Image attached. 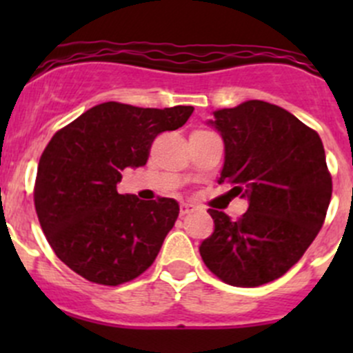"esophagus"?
Masks as SVG:
<instances>
[{
	"mask_svg": "<svg viewBox=\"0 0 353 353\" xmlns=\"http://www.w3.org/2000/svg\"><path fill=\"white\" fill-rule=\"evenodd\" d=\"M196 210V206L193 205V203H188V201H183L181 203V215H186V213H191Z\"/></svg>",
	"mask_w": 353,
	"mask_h": 353,
	"instance_id": "34e87169",
	"label": "esophagus"
}]
</instances>
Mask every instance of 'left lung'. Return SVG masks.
Instances as JSON below:
<instances>
[{
  "label": "left lung",
  "mask_w": 353,
  "mask_h": 353,
  "mask_svg": "<svg viewBox=\"0 0 353 353\" xmlns=\"http://www.w3.org/2000/svg\"><path fill=\"white\" fill-rule=\"evenodd\" d=\"M223 140L219 184L248 199L234 222L210 208L215 229L199 244L210 272L234 287H258L287 273L325 222L331 176L323 141L294 114L263 101L219 109L208 121Z\"/></svg>",
  "instance_id": "left-lung-1"
}]
</instances>
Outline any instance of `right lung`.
<instances>
[{
    "label": "right lung",
    "instance_id": "1",
    "mask_svg": "<svg viewBox=\"0 0 353 353\" xmlns=\"http://www.w3.org/2000/svg\"><path fill=\"white\" fill-rule=\"evenodd\" d=\"M193 110L104 102L51 138L39 162L35 210L48 243L74 273L119 285L155 261L179 203L119 194L117 183L124 169L147 163L157 134L181 128Z\"/></svg>",
    "mask_w": 353,
    "mask_h": 353
}]
</instances>
